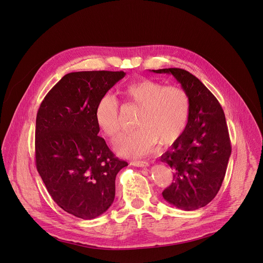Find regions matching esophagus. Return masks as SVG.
<instances>
[{
	"label": "esophagus",
	"mask_w": 263,
	"mask_h": 263,
	"mask_svg": "<svg viewBox=\"0 0 263 263\" xmlns=\"http://www.w3.org/2000/svg\"><path fill=\"white\" fill-rule=\"evenodd\" d=\"M130 164L133 165V166H137V167H146V166H148V163L146 161H131Z\"/></svg>",
	"instance_id": "34e87169"
}]
</instances>
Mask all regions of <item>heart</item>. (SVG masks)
<instances>
[{
	"label": "heart",
	"instance_id": "heart-1",
	"mask_svg": "<svg viewBox=\"0 0 263 263\" xmlns=\"http://www.w3.org/2000/svg\"><path fill=\"white\" fill-rule=\"evenodd\" d=\"M126 104L139 107L136 130L123 134L115 142L116 152L127 158H140L152 153L157 142L170 146L184 134L191 117V98L180 86L140 78L122 89ZM95 120L101 132L115 138L121 131L120 105L109 93L103 95L95 108Z\"/></svg>",
	"mask_w": 263,
	"mask_h": 263
}]
</instances>
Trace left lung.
<instances>
[{
	"label": "left lung",
	"mask_w": 263,
	"mask_h": 263,
	"mask_svg": "<svg viewBox=\"0 0 263 263\" xmlns=\"http://www.w3.org/2000/svg\"><path fill=\"white\" fill-rule=\"evenodd\" d=\"M172 73L191 98V117L182 137L160 158L174 171V182L162 196L182 210H196L218 193L231 155L223 110L211 91L182 68L152 69Z\"/></svg>",
	"instance_id": "left-lung-1"
}]
</instances>
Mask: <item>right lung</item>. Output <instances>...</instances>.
<instances>
[{
	"label": "right lung",
	"instance_id": "obj_1",
	"mask_svg": "<svg viewBox=\"0 0 263 263\" xmlns=\"http://www.w3.org/2000/svg\"><path fill=\"white\" fill-rule=\"evenodd\" d=\"M124 71L69 72L48 92L36 117L35 162L54 202L92 219L115 201L116 177L128 163L98 134V100L125 77Z\"/></svg>",
	"mask_w": 263,
	"mask_h": 263
}]
</instances>
